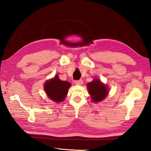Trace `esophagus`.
I'll return each mask as SVG.
<instances>
[{"label":"esophagus","mask_w":151,"mask_h":151,"mask_svg":"<svg viewBox=\"0 0 151 151\" xmlns=\"http://www.w3.org/2000/svg\"><path fill=\"white\" fill-rule=\"evenodd\" d=\"M75 84L76 85H82L83 84V81L82 80H79V81H75Z\"/></svg>","instance_id":"esophagus-1"}]
</instances>
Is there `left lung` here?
<instances>
[{
	"instance_id": "left-lung-1",
	"label": "left lung",
	"mask_w": 151,
	"mask_h": 151,
	"mask_svg": "<svg viewBox=\"0 0 151 151\" xmlns=\"http://www.w3.org/2000/svg\"><path fill=\"white\" fill-rule=\"evenodd\" d=\"M88 94L91 95V101L94 103L103 101L109 93V88L100 79L94 78L93 81L86 85Z\"/></svg>"
}]
</instances>
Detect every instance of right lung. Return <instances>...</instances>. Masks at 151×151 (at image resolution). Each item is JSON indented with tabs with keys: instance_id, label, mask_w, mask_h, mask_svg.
I'll list each match as a JSON object with an SVG mask.
<instances>
[{
	"instance_id": "obj_1",
	"label": "right lung",
	"mask_w": 151,
	"mask_h": 151,
	"mask_svg": "<svg viewBox=\"0 0 151 151\" xmlns=\"http://www.w3.org/2000/svg\"><path fill=\"white\" fill-rule=\"evenodd\" d=\"M71 84L68 81H61L58 75L45 82L44 89L47 96L55 103H61L67 95Z\"/></svg>"
}]
</instances>
